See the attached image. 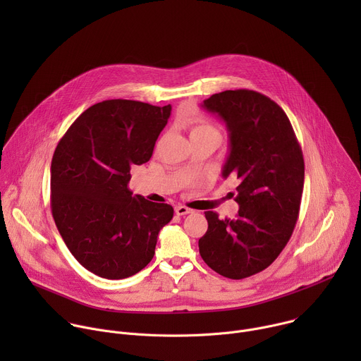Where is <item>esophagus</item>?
<instances>
[{
  "label": "esophagus",
  "mask_w": 361,
  "mask_h": 361,
  "mask_svg": "<svg viewBox=\"0 0 361 361\" xmlns=\"http://www.w3.org/2000/svg\"><path fill=\"white\" fill-rule=\"evenodd\" d=\"M174 210H176V214H177V216H185V214H190V213L192 212L191 209L185 207V205H176Z\"/></svg>",
  "instance_id": "esophagus-1"
}]
</instances>
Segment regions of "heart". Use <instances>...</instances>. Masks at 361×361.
<instances>
[{
  "label": "heart",
  "mask_w": 361,
  "mask_h": 361,
  "mask_svg": "<svg viewBox=\"0 0 361 361\" xmlns=\"http://www.w3.org/2000/svg\"><path fill=\"white\" fill-rule=\"evenodd\" d=\"M185 127L188 130L191 142L197 141V140H204V138L214 140L216 142H220V140H221V133H220L219 127L209 118L194 117L185 123Z\"/></svg>",
  "instance_id": "obj_1"
}]
</instances>
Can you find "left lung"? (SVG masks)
<instances>
[{
	"instance_id": "obj_1",
	"label": "left lung",
	"mask_w": 361,
	"mask_h": 361,
	"mask_svg": "<svg viewBox=\"0 0 361 361\" xmlns=\"http://www.w3.org/2000/svg\"><path fill=\"white\" fill-rule=\"evenodd\" d=\"M230 134L223 177L240 180L234 220L205 212L201 259L220 276L241 280L267 269L295 227L304 185L302 151L283 109L252 90H227L204 99Z\"/></svg>"
}]
</instances>
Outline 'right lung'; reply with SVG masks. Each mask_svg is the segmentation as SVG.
Here are the masks:
<instances>
[{
	"label": "right lung",
	"instance_id": "1",
	"mask_svg": "<svg viewBox=\"0 0 361 361\" xmlns=\"http://www.w3.org/2000/svg\"><path fill=\"white\" fill-rule=\"evenodd\" d=\"M171 114L134 99H106L87 109L60 140L51 161V212L75 260L88 271L120 280L154 257L170 204L128 188L133 166L147 163Z\"/></svg>",
	"mask_w": 361,
	"mask_h": 361
}]
</instances>
